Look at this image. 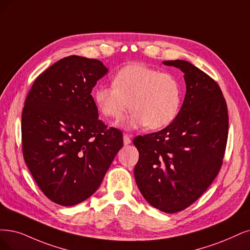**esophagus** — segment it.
<instances>
[{"mask_svg": "<svg viewBox=\"0 0 250 250\" xmlns=\"http://www.w3.org/2000/svg\"><path fill=\"white\" fill-rule=\"evenodd\" d=\"M131 142H132V140H131L130 135L125 134L124 135V144L125 145H128V144H131Z\"/></svg>", "mask_w": 250, "mask_h": 250, "instance_id": "obj_1", "label": "esophagus"}]
</instances>
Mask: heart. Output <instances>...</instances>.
Here are the masks:
<instances>
[{
  "label": "heart",
  "instance_id": "obj_1",
  "mask_svg": "<svg viewBox=\"0 0 250 250\" xmlns=\"http://www.w3.org/2000/svg\"><path fill=\"white\" fill-rule=\"evenodd\" d=\"M94 99L105 117L118 120L127 109L133 111L125 120L126 128L147 125L159 130L177 117L182 102V87L176 77L142 63L120 69L112 85H99Z\"/></svg>",
  "mask_w": 250,
  "mask_h": 250
}]
</instances>
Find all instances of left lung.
<instances>
[{
	"instance_id": "left-lung-1",
	"label": "left lung",
	"mask_w": 250,
	"mask_h": 250,
	"mask_svg": "<svg viewBox=\"0 0 250 250\" xmlns=\"http://www.w3.org/2000/svg\"><path fill=\"white\" fill-rule=\"evenodd\" d=\"M184 73L187 94L174 122L133 140L139 151L135 179L144 199L166 213L196 202L218 174L228 140L226 100L217 83L192 63L165 61Z\"/></svg>"
}]
</instances>
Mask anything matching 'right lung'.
<instances>
[{
	"instance_id": "obj_1",
	"label": "right lung",
	"mask_w": 250,
	"mask_h": 250,
	"mask_svg": "<svg viewBox=\"0 0 250 250\" xmlns=\"http://www.w3.org/2000/svg\"><path fill=\"white\" fill-rule=\"evenodd\" d=\"M108 69L70 55L37 77L21 115L24 162L44 195L62 206L88 199L101 186L123 133L99 119L91 97Z\"/></svg>"
}]
</instances>
